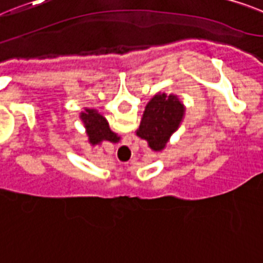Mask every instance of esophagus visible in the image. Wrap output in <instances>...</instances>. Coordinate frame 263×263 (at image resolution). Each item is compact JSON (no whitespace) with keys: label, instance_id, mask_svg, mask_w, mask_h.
Segmentation results:
<instances>
[{"label":"esophagus","instance_id":"esophagus-1","mask_svg":"<svg viewBox=\"0 0 263 263\" xmlns=\"http://www.w3.org/2000/svg\"><path fill=\"white\" fill-rule=\"evenodd\" d=\"M129 145H123V146H122V149H125V150H127V149H129Z\"/></svg>","mask_w":263,"mask_h":263}]
</instances>
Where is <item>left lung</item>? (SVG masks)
I'll use <instances>...</instances> for the list:
<instances>
[{
  "label": "left lung",
  "instance_id": "obj_1",
  "mask_svg": "<svg viewBox=\"0 0 263 263\" xmlns=\"http://www.w3.org/2000/svg\"><path fill=\"white\" fill-rule=\"evenodd\" d=\"M185 116V106L174 94H156L145 107L137 136L147 141L154 152L166 147L172 134L179 127Z\"/></svg>",
  "mask_w": 263,
  "mask_h": 263
}]
</instances>
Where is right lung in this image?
I'll list each match as a JSON object with an SVG mask.
<instances>
[{"mask_svg": "<svg viewBox=\"0 0 263 263\" xmlns=\"http://www.w3.org/2000/svg\"><path fill=\"white\" fill-rule=\"evenodd\" d=\"M80 118L84 122L89 142L91 145H100L102 141H109L114 143L120 141V137L110 130L109 123L105 120V117L101 116L96 109H86L84 113H81Z\"/></svg>", "mask_w": 263, "mask_h": 263, "instance_id": "add662e5", "label": "right lung"}]
</instances>
